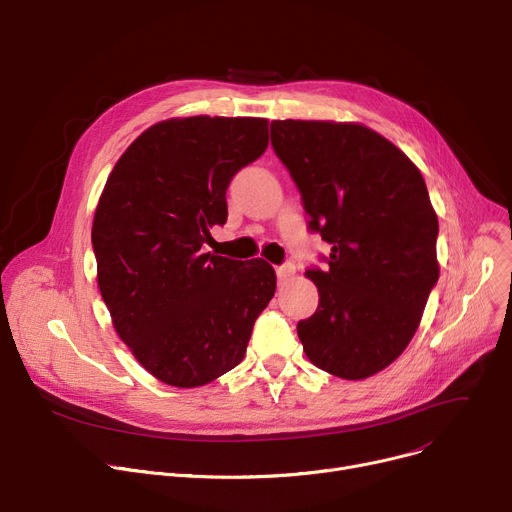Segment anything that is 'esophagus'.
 I'll use <instances>...</instances> for the list:
<instances>
[{"mask_svg":"<svg viewBox=\"0 0 512 512\" xmlns=\"http://www.w3.org/2000/svg\"><path fill=\"white\" fill-rule=\"evenodd\" d=\"M293 275H295V266H293L291 262H287V264H283V266H277V277H279L281 283L287 281V279H291Z\"/></svg>","mask_w":512,"mask_h":512,"instance_id":"esophagus-1","label":"esophagus"}]
</instances>
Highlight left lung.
<instances>
[{
    "label": "left lung",
    "instance_id": "8db88e82",
    "mask_svg": "<svg viewBox=\"0 0 512 512\" xmlns=\"http://www.w3.org/2000/svg\"><path fill=\"white\" fill-rule=\"evenodd\" d=\"M270 142L302 192L310 229L330 244L314 316L297 322L310 362L345 380L405 351L438 281V217L422 173L364 124L275 119Z\"/></svg>",
    "mask_w": 512,
    "mask_h": 512
}]
</instances>
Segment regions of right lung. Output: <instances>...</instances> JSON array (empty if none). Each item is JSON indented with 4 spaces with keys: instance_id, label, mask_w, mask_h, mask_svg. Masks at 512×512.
<instances>
[{
    "instance_id": "right-lung-1",
    "label": "right lung",
    "mask_w": 512,
    "mask_h": 512,
    "mask_svg": "<svg viewBox=\"0 0 512 512\" xmlns=\"http://www.w3.org/2000/svg\"><path fill=\"white\" fill-rule=\"evenodd\" d=\"M266 146L262 117H171L144 130L107 177L90 233L99 289L119 339L169 386L233 370L275 295L266 260L200 250L227 221L231 177Z\"/></svg>"
}]
</instances>
